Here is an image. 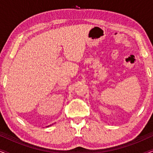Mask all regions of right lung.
Here are the masks:
<instances>
[{
    "instance_id": "obj_1",
    "label": "right lung",
    "mask_w": 153,
    "mask_h": 153,
    "mask_svg": "<svg viewBox=\"0 0 153 153\" xmlns=\"http://www.w3.org/2000/svg\"><path fill=\"white\" fill-rule=\"evenodd\" d=\"M51 125H49V126H47V127H49V126H51Z\"/></svg>"
}]
</instances>
